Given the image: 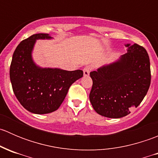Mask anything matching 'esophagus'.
Segmentation results:
<instances>
[{
	"label": "esophagus",
	"mask_w": 158,
	"mask_h": 158,
	"mask_svg": "<svg viewBox=\"0 0 158 158\" xmlns=\"http://www.w3.org/2000/svg\"><path fill=\"white\" fill-rule=\"evenodd\" d=\"M92 66H85V68L83 69V75L84 76H88L89 75V73H90V71L92 70Z\"/></svg>",
	"instance_id": "34e87169"
}]
</instances>
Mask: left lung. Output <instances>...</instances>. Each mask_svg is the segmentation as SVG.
<instances>
[{"label":"left lung","instance_id":"1","mask_svg":"<svg viewBox=\"0 0 158 158\" xmlns=\"http://www.w3.org/2000/svg\"><path fill=\"white\" fill-rule=\"evenodd\" d=\"M127 53L116 61L90 73L92 87L89 100L100 115L119 118L137 108L151 84L150 60L146 49L125 44Z\"/></svg>","mask_w":158,"mask_h":158}]
</instances>
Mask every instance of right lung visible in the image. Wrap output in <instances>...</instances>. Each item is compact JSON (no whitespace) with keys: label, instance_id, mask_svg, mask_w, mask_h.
Returning a JSON list of instances; mask_svg holds the SVG:
<instances>
[{"label":"right lung","instance_id":"add662e5","mask_svg":"<svg viewBox=\"0 0 158 158\" xmlns=\"http://www.w3.org/2000/svg\"><path fill=\"white\" fill-rule=\"evenodd\" d=\"M52 39L37 33L24 40L13 54L10 79L13 91L24 109L34 114H48L59 109L69 87L83 76L82 70L43 68L34 63L32 52L37 40Z\"/></svg>","mask_w":158,"mask_h":158}]
</instances>
